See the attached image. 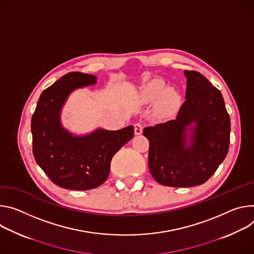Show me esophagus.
<instances>
[{"instance_id":"1","label":"esophagus","mask_w":254,"mask_h":254,"mask_svg":"<svg viewBox=\"0 0 254 254\" xmlns=\"http://www.w3.org/2000/svg\"><path fill=\"white\" fill-rule=\"evenodd\" d=\"M142 130H143V125L141 123H135L134 124V132H135V135H139L142 133Z\"/></svg>"}]
</instances>
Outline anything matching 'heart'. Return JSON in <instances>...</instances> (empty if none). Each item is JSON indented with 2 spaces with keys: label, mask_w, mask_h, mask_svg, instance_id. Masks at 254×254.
Returning <instances> with one entry per match:
<instances>
[{
  "label": "heart",
  "mask_w": 254,
  "mask_h": 254,
  "mask_svg": "<svg viewBox=\"0 0 254 254\" xmlns=\"http://www.w3.org/2000/svg\"><path fill=\"white\" fill-rule=\"evenodd\" d=\"M162 97V106L165 109H173L179 103L178 95L167 90L166 84L161 79H152L145 84L141 92V99L143 102H154Z\"/></svg>",
  "instance_id": "1"
}]
</instances>
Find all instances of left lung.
<instances>
[{
	"instance_id": "obj_1",
	"label": "left lung",
	"mask_w": 254,
	"mask_h": 254,
	"mask_svg": "<svg viewBox=\"0 0 254 254\" xmlns=\"http://www.w3.org/2000/svg\"><path fill=\"white\" fill-rule=\"evenodd\" d=\"M186 101L175 120L144 128L148 166L160 185L186 188L207 182L226 157L230 116L221 92L200 72L185 70ZM191 123H195L194 127ZM193 131L186 147L187 132Z\"/></svg>"
}]
</instances>
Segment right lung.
<instances>
[{
  "label": "right lung",
  "instance_id": "add662e5",
  "mask_svg": "<svg viewBox=\"0 0 254 254\" xmlns=\"http://www.w3.org/2000/svg\"><path fill=\"white\" fill-rule=\"evenodd\" d=\"M96 76L68 72L42 92L31 119L32 150L50 181L64 189L87 190L108 178L114 154L134 136L133 126L117 131L99 129L77 137L61 126V110L77 88L96 82Z\"/></svg>",
  "mask_w": 254,
  "mask_h": 254
}]
</instances>
